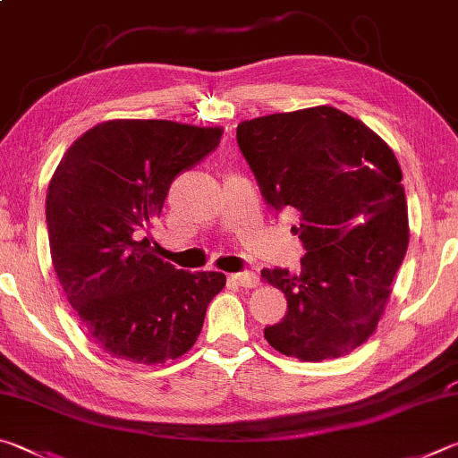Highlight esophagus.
Returning <instances> with one entry per match:
<instances>
[{"label":"esophagus","mask_w":458,"mask_h":458,"mask_svg":"<svg viewBox=\"0 0 458 458\" xmlns=\"http://www.w3.org/2000/svg\"><path fill=\"white\" fill-rule=\"evenodd\" d=\"M229 279L242 287H255L259 284V277L253 271H239V274H233Z\"/></svg>","instance_id":"obj_1"}]
</instances>
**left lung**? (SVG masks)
I'll return each mask as SVG.
<instances>
[{"label": "left lung", "mask_w": 458, "mask_h": 458, "mask_svg": "<svg viewBox=\"0 0 458 458\" xmlns=\"http://www.w3.org/2000/svg\"><path fill=\"white\" fill-rule=\"evenodd\" d=\"M237 144L266 203L293 211L306 255L300 274L263 269L287 298L266 340L303 362L338 358L370 338L408 247L403 171L364 123L332 106L237 126Z\"/></svg>", "instance_id": "left-lung-1"}]
</instances>
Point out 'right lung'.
<instances>
[{
	"instance_id": "right-lung-1",
	"label": "right lung",
	"mask_w": 458,
	"mask_h": 458,
	"mask_svg": "<svg viewBox=\"0 0 458 458\" xmlns=\"http://www.w3.org/2000/svg\"><path fill=\"white\" fill-rule=\"evenodd\" d=\"M221 128L108 120L66 150L47 187L54 271L84 330L106 354L165 364L192 348L219 271L174 269L148 229L181 173L219 147Z\"/></svg>"
}]
</instances>
